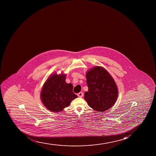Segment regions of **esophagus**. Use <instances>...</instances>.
<instances>
[{
	"mask_svg": "<svg viewBox=\"0 0 156 156\" xmlns=\"http://www.w3.org/2000/svg\"><path fill=\"white\" fill-rule=\"evenodd\" d=\"M77 96H78L79 97H82L83 96V94L82 92H80V93H78V94H77Z\"/></svg>",
	"mask_w": 156,
	"mask_h": 156,
	"instance_id": "obj_1",
	"label": "esophagus"
}]
</instances>
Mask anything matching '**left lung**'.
Segmentation results:
<instances>
[{
    "mask_svg": "<svg viewBox=\"0 0 156 156\" xmlns=\"http://www.w3.org/2000/svg\"><path fill=\"white\" fill-rule=\"evenodd\" d=\"M88 91L84 99L91 108L103 112L114 105L118 96L114 80L109 73L101 66H96L87 72Z\"/></svg>",
    "mask_w": 156,
    "mask_h": 156,
    "instance_id": "1",
    "label": "left lung"
}]
</instances>
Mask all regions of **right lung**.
<instances>
[{"label":"right lung","mask_w":156,"mask_h":156,"mask_svg":"<svg viewBox=\"0 0 156 156\" xmlns=\"http://www.w3.org/2000/svg\"><path fill=\"white\" fill-rule=\"evenodd\" d=\"M65 80V75L53 74L43 87L41 98L44 106L50 111H62L77 98L73 91L72 84L66 83Z\"/></svg>","instance_id":"1"}]
</instances>
